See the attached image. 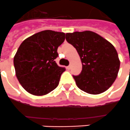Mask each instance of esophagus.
Returning <instances> with one entry per match:
<instances>
[{"label":"esophagus","mask_w":130,"mask_h":130,"mask_svg":"<svg viewBox=\"0 0 130 130\" xmlns=\"http://www.w3.org/2000/svg\"><path fill=\"white\" fill-rule=\"evenodd\" d=\"M67 69H68V70H70V69H71V65L68 66V67H67Z\"/></svg>","instance_id":"34e87169"}]
</instances>
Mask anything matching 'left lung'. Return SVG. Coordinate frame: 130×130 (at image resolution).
Segmentation results:
<instances>
[{
	"mask_svg": "<svg viewBox=\"0 0 130 130\" xmlns=\"http://www.w3.org/2000/svg\"><path fill=\"white\" fill-rule=\"evenodd\" d=\"M66 40L76 48L82 62L80 74L73 76L78 87L91 94H99L109 89L120 68L113 45L91 31L67 33Z\"/></svg>",
	"mask_w": 130,
	"mask_h": 130,
	"instance_id": "1",
	"label": "left lung"
}]
</instances>
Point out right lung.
I'll use <instances>...</instances> for the list:
<instances>
[{
    "label": "right lung",
    "mask_w": 130,
    "mask_h": 130,
    "mask_svg": "<svg viewBox=\"0 0 130 130\" xmlns=\"http://www.w3.org/2000/svg\"><path fill=\"white\" fill-rule=\"evenodd\" d=\"M65 34L52 30L38 32L26 38L16 52L14 65L16 77L31 94L43 96L56 89L65 68L55 59Z\"/></svg>",
    "instance_id": "add662e5"
}]
</instances>
